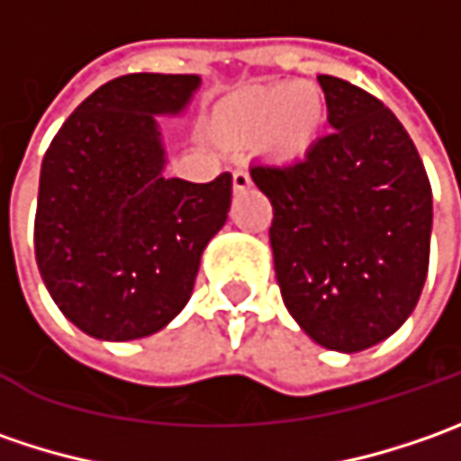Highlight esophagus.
<instances>
[{
	"label": "esophagus",
	"mask_w": 461,
	"mask_h": 461,
	"mask_svg": "<svg viewBox=\"0 0 461 461\" xmlns=\"http://www.w3.org/2000/svg\"><path fill=\"white\" fill-rule=\"evenodd\" d=\"M249 186H251L249 171H246V168H236V171H233V189H236V192H243V189H249Z\"/></svg>",
	"instance_id": "obj_1"
}]
</instances>
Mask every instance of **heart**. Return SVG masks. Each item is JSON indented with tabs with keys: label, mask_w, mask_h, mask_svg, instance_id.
Returning a JSON list of instances; mask_svg holds the SVG:
<instances>
[{
	"label": "heart",
	"mask_w": 461,
	"mask_h": 461,
	"mask_svg": "<svg viewBox=\"0 0 461 461\" xmlns=\"http://www.w3.org/2000/svg\"><path fill=\"white\" fill-rule=\"evenodd\" d=\"M218 131L239 143L264 140V149L279 161H297L315 146L326 122V99L318 86L279 81L249 86L218 110Z\"/></svg>",
	"instance_id": "obj_1"
}]
</instances>
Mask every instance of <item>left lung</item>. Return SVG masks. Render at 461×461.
<instances>
[{
	"mask_svg": "<svg viewBox=\"0 0 461 461\" xmlns=\"http://www.w3.org/2000/svg\"><path fill=\"white\" fill-rule=\"evenodd\" d=\"M333 133L290 167H251L269 197L276 285L297 326L330 351H364L416 308L431 251V185L380 99L321 74Z\"/></svg>",
	"mask_w": 461,
	"mask_h": 461,
	"instance_id": "obj_1",
	"label": "left lung"
}]
</instances>
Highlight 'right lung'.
<instances>
[{"label":"right lung","mask_w":461,"mask_h":461,"mask_svg":"<svg viewBox=\"0 0 461 461\" xmlns=\"http://www.w3.org/2000/svg\"><path fill=\"white\" fill-rule=\"evenodd\" d=\"M197 74H128L81 102L45 151L35 261L63 315L99 341L168 326L228 221L233 179L164 176L161 115H182Z\"/></svg>","instance_id":"1"}]
</instances>
